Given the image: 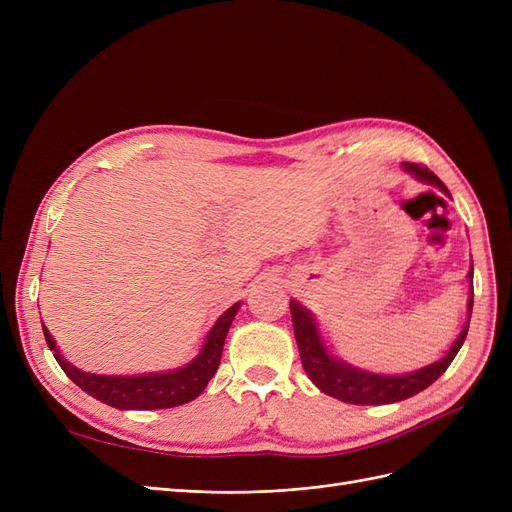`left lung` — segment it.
<instances>
[{
	"mask_svg": "<svg viewBox=\"0 0 512 512\" xmlns=\"http://www.w3.org/2000/svg\"><path fill=\"white\" fill-rule=\"evenodd\" d=\"M404 168L416 179H421L431 185H438L442 192L448 194L444 183L436 175H433L429 168H425L421 164H412V162H404ZM472 275H474V271L470 269V273H468L470 282H472ZM472 303H474V290H470V299H468L466 327L461 329L459 337L453 342L451 350L446 352V356H442L440 361L431 363L423 369L412 371V374H401V376L371 374V371L352 367L344 361L335 359V356L329 354L327 346H324L322 337L318 333V324H316L314 316L309 314V309H305L297 301H290V314H292L294 337H297V346H299V354H301V363H303V369L309 376V380H312L322 393H327L339 401H346V404L382 406V404H395V401L408 399L416 393L425 391L429 384H433L444 374L448 365L453 363L463 342H466L470 318H472Z\"/></svg>",
	"mask_w": 512,
	"mask_h": 512,
	"instance_id": "8db88e82",
	"label": "left lung"
}]
</instances>
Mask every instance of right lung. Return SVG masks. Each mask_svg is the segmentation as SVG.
I'll list each match as a JSON object with an SVG mask.
<instances>
[{"instance_id": "right-lung-1", "label": "right lung", "mask_w": 512, "mask_h": 512, "mask_svg": "<svg viewBox=\"0 0 512 512\" xmlns=\"http://www.w3.org/2000/svg\"><path fill=\"white\" fill-rule=\"evenodd\" d=\"M239 305L235 303L215 320L211 331L205 337V344L194 359L173 371H162V374H143V376H98L87 374L79 367L70 365L64 356L59 354L55 339L49 329L42 324L44 339L53 350L55 361L66 371V376L81 386L85 393L100 399L102 404L113 406L119 410H162L183 406L196 399L205 391V386L213 378L220 367L224 342L232 320H235Z\"/></svg>"}]
</instances>
